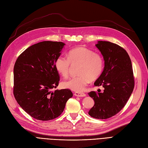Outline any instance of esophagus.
<instances>
[{"mask_svg": "<svg viewBox=\"0 0 148 148\" xmlns=\"http://www.w3.org/2000/svg\"><path fill=\"white\" fill-rule=\"evenodd\" d=\"M74 95H75V96H76V97H85V95H85L84 93L75 92L74 93Z\"/></svg>", "mask_w": 148, "mask_h": 148, "instance_id": "34e87169", "label": "esophagus"}]
</instances>
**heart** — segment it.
<instances>
[{
  "label": "heart",
  "mask_w": 148,
  "mask_h": 148,
  "mask_svg": "<svg viewBox=\"0 0 148 148\" xmlns=\"http://www.w3.org/2000/svg\"><path fill=\"white\" fill-rule=\"evenodd\" d=\"M71 64H79L77 77L70 78L61 83L64 88L82 92L91 81L98 79L103 73L104 60L103 56L85 47H77L71 49L68 57L60 56L55 61V68L61 75H68Z\"/></svg>",
  "instance_id": "obj_1"
}]
</instances>
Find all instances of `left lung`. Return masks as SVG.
Listing matches in <instances>:
<instances>
[{
  "instance_id": "left-lung-1",
  "label": "left lung",
  "mask_w": 148,
  "mask_h": 148,
  "mask_svg": "<svg viewBox=\"0 0 148 148\" xmlns=\"http://www.w3.org/2000/svg\"><path fill=\"white\" fill-rule=\"evenodd\" d=\"M96 47L103 56L104 68L94 85H101L104 90L88 93L95 101L88 114L95 119H106L125 106L134 88V75L130 56L124 49L108 41H98Z\"/></svg>"
}]
</instances>
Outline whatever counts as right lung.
<instances>
[{
  "mask_svg": "<svg viewBox=\"0 0 148 148\" xmlns=\"http://www.w3.org/2000/svg\"><path fill=\"white\" fill-rule=\"evenodd\" d=\"M64 45L61 42L37 43L20 54L14 66V97L23 110L37 120L58 117L73 96L69 89L51 91L59 84L55 63Z\"/></svg>",
  "mask_w": 148,
  "mask_h": 148,
  "instance_id": "right-lung-1",
  "label": "right lung"
}]
</instances>
